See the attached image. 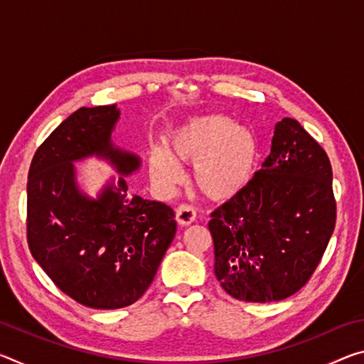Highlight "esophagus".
Instances as JSON below:
<instances>
[{
  "label": "esophagus",
  "mask_w": 364,
  "mask_h": 364,
  "mask_svg": "<svg viewBox=\"0 0 364 364\" xmlns=\"http://www.w3.org/2000/svg\"><path fill=\"white\" fill-rule=\"evenodd\" d=\"M196 220V208L189 204H180L176 208V221L183 226L191 225Z\"/></svg>",
  "instance_id": "esophagus-1"
}]
</instances>
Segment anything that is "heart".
<instances>
[{
	"label": "heart",
	"mask_w": 364,
	"mask_h": 364,
	"mask_svg": "<svg viewBox=\"0 0 364 364\" xmlns=\"http://www.w3.org/2000/svg\"><path fill=\"white\" fill-rule=\"evenodd\" d=\"M176 160L194 165L196 188L210 200H226L247 186L254 178L258 143L249 128L234 125L223 115H204L188 122L170 139ZM151 175L168 186L180 178V167L162 149L151 154Z\"/></svg>",
	"instance_id": "heart-1"
}]
</instances>
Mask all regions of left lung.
<instances>
[{"mask_svg": "<svg viewBox=\"0 0 364 364\" xmlns=\"http://www.w3.org/2000/svg\"><path fill=\"white\" fill-rule=\"evenodd\" d=\"M210 217L221 287L242 301L291 297L315 273L336 226L328 154L297 120L282 119L262 168Z\"/></svg>", "mask_w": 364, "mask_h": 364, "instance_id": "left-lung-1", "label": "left lung"}]
</instances>
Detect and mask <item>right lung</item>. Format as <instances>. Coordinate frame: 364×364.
<instances>
[{
    "label": "right lung",
    "mask_w": 364,
    "mask_h": 364,
    "mask_svg": "<svg viewBox=\"0 0 364 364\" xmlns=\"http://www.w3.org/2000/svg\"><path fill=\"white\" fill-rule=\"evenodd\" d=\"M120 110L80 107L36 149L27 181V242L45 273L65 295L96 310L136 301L176 232L167 204L128 193L120 178L100 199L80 193L73 164L106 157L120 175L139 168V159L110 143Z\"/></svg>",
    "instance_id": "add662e5"
}]
</instances>
